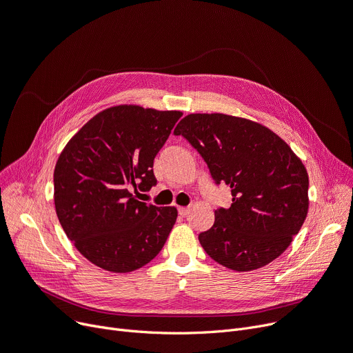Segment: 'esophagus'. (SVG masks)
<instances>
[{
  "instance_id": "1",
  "label": "esophagus",
  "mask_w": 353,
  "mask_h": 353,
  "mask_svg": "<svg viewBox=\"0 0 353 353\" xmlns=\"http://www.w3.org/2000/svg\"><path fill=\"white\" fill-rule=\"evenodd\" d=\"M178 212L181 216H187L190 214V208H185V207H179L178 208Z\"/></svg>"
}]
</instances>
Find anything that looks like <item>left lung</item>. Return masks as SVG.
<instances>
[{"instance_id": "8db88e82", "label": "left lung", "mask_w": 353, "mask_h": 353, "mask_svg": "<svg viewBox=\"0 0 353 353\" xmlns=\"http://www.w3.org/2000/svg\"><path fill=\"white\" fill-rule=\"evenodd\" d=\"M205 161L216 185L231 188V207L215 210L198 240L207 254L236 272L277 259L303 225L309 208L305 165L274 132L223 113H192L176 125Z\"/></svg>"}]
</instances>
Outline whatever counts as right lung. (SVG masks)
<instances>
[{"label":"right lung","instance_id":"add662e5","mask_svg":"<svg viewBox=\"0 0 353 353\" xmlns=\"http://www.w3.org/2000/svg\"><path fill=\"white\" fill-rule=\"evenodd\" d=\"M181 116L133 105L109 108L60 154L54 168L59 221L80 254L103 270H138L170 236L176 208L137 196L157 185L154 159Z\"/></svg>","mask_w":353,"mask_h":353}]
</instances>
